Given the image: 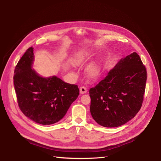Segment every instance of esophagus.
Returning <instances> with one entry per match:
<instances>
[{
    "label": "esophagus",
    "instance_id": "1",
    "mask_svg": "<svg viewBox=\"0 0 161 161\" xmlns=\"http://www.w3.org/2000/svg\"><path fill=\"white\" fill-rule=\"evenodd\" d=\"M80 92L81 94H85V93H86L87 92V90L86 87L82 86L80 88Z\"/></svg>",
    "mask_w": 161,
    "mask_h": 161
}]
</instances>
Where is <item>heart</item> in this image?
Returning <instances> with one entry per match:
<instances>
[{"instance_id":"heart-1","label":"heart","mask_w":161,"mask_h":161,"mask_svg":"<svg viewBox=\"0 0 161 161\" xmlns=\"http://www.w3.org/2000/svg\"><path fill=\"white\" fill-rule=\"evenodd\" d=\"M81 59H78V61H81ZM97 70H98V66L96 65V64H92V65H91L88 69H87V71L90 74H95L96 72H97Z\"/></svg>"}]
</instances>
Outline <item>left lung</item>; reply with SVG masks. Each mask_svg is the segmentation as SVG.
Returning a JSON list of instances; mask_svg holds the SVG:
<instances>
[{
	"label": "left lung",
	"instance_id": "1",
	"mask_svg": "<svg viewBox=\"0 0 161 161\" xmlns=\"http://www.w3.org/2000/svg\"><path fill=\"white\" fill-rule=\"evenodd\" d=\"M146 80V69L136 52L120 59L89 90L93 119L105 127H119L130 121L141 108Z\"/></svg>",
	"mask_w": 161,
	"mask_h": 161
}]
</instances>
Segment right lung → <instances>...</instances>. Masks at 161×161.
Returning a JSON list of instances; mask_svg holds the SVG:
<instances>
[{"label": "right lung", "mask_w": 161, "mask_h": 161, "mask_svg": "<svg viewBox=\"0 0 161 161\" xmlns=\"http://www.w3.org/2000/svg\"><path fill=\"white\" fill-rule=\"evenodd\" d=\"M34 48L30 47L17 63L14 83L18 105L23 113L42 125L55 124L65 115L80 90L78 85L56 76L42 78L31 69Z\"/></svg>", "instance_id": "1"}]
</instances>
